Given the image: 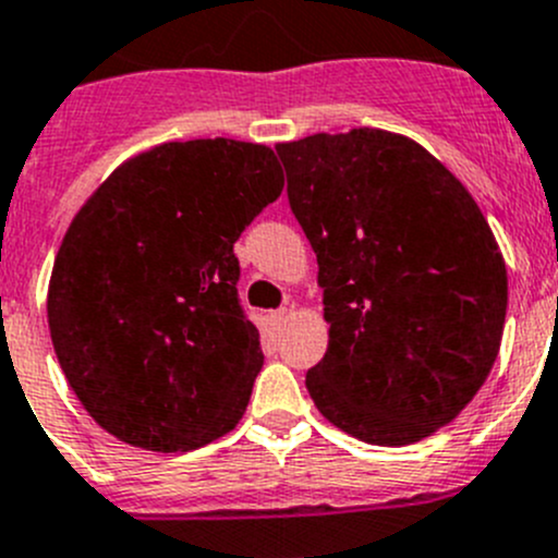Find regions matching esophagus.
<instances>
[{
	"label": "esophagus",
	"instance_id": "obj_1",
	"mask_svg": "<svg viewBox=\"0 0 558 558\" xmlns=\"http://www.w3.org/2000/svg\"><path fill=\"white\" fill-rule=\"evenodd\" d=\"M286 318H289V311H286V307H280V311L269 313V322H272V327H283Z\"/></svg>",
	"mask_w": 558,
	"mask_h": 558
}]
</instances>
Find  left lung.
Returning <instances> with one entry per match:
<instances>
[{"instance_id": "8db88e82", "label": "left lung", "mask_w": 558, "mask_h": 558, "mask_svg": "<svg viewBox=\"0 0 558 558\" xmlns=\"http://www.w3.org/2000/svg\"><path fill=\"white\" fill-rule=\"evenodd\" d=\"M275 149L329 324L305 376L313 403L367 445L436 434L483 387L505 332L507 267L488 220L405 135L356 128Z\"/></svg>"}]
</instances>
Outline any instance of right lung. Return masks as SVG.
Here are the masks:
<instances>
[{
  "label": "right lung",
  "mask_w": 558,
  "mask_h": 558,
  "mask_svg": "<svg viewBox=\"0 0 558 558\" xmlns=\"http://www.w3.org/2000/svg\"><path fill=\"white\" fill-rule=\"evenodd\" d=\"M283 191L269 147L196 138L119 166L64 234L53 351L100 428L185 452L229 434L264 365L234 242Z\"/></svg>",
  "instance_id": "1"
}]
</instances>
